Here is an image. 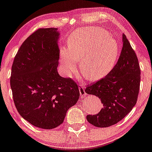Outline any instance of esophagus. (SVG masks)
Returning <instances> with one entry per match:
<instances>
[{"mask_svg":"<svg viewBox=\"0 0 152 152\" xmlns=\"http://www.w3.org/2000/svg\"><path fill=\"white\" fill-rule=\"evenodd\" d=\"M79 89V93H80V94H81V96H85L86 95H87V93H86L85 91V88H83V87H80Z\"/></svg>","mask_w":152,"mask_h":152,"instance_id":"obj_1","label":"esophagus"}]
</instances>
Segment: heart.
I'll return each mask as SVG.
<instances>
[{
	"label": "heart",
	"mask_w": 152,
	"mask_h": 152,
	"mask_svg": "<svg viewBox=\"0 0 152 152\" xmlns=\"http://www.w3.org/2000/svg\"><path fill=\"white\" fill-rule=\"evenodd\" d=\"M118 43L107 31L98 28L73 32L67 40V48L60 51V61L65 75L70 76L80 62L83 75L96 81L107 76L116 64Z\"/></svg>",
	"instance_id": "1"
}]
</instances>
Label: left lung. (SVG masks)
I'll use <instances>...</instances> for the list:
<instances>
[{
    "instance_id": "obj_1",
    "label": "left lung",
    "mask_w": 152,
    "mask_h": 152,
    "mask_svg": "<svg viewBox=\"0 0 152 152\" xmlns=\"http://www.w3.org/2000/svg\"><path fill=\"white\" fill-rule=\"evenodd\" d=\"M121 56L104 78L85 88V92L101 99L103 108L98 114L87 115L96 127L105 128L118 123L135 106L140 84V69L136 54L124 34Z\"/></svg>"
}]
</instances>
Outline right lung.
<instances>
[{"mask_svg":"<svg viewBox=\"0 0 152 152\" xmlns=\"http://www.w3.org/2000/svg\"><path fill=\"white\" fill-rule=\"evenodd\" d=\"M59 36L54 28L34 31L21 45L11 70L10 87L17 110L42 129L61 124L80 95L76 83L58 72Z\"/></svg>","mask_w":152,"mask_h":152,"instance_id":"1","label":"right lung"}]
</instances>
